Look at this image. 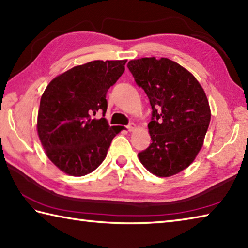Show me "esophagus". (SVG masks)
I'll list each match as a JSON object with an SVG mask.
<instances>
[{
    "mask_svg": "<svg viewBox=\"0 0 248 248\" xmlns=\"http://www.w3.org/2000/svg\"><path fill=\"white\" fill-rule=\"evenodd\" d=\"M126 128H127L129 132H133V130L136 128V124H134V123H129L127 126H126Z\"/></svg>",
    "mask_w": 248,
    "mask_h": 248,
    "instance_id": "esophagus-1",
    "label": "esophagus"
}]
</instances>
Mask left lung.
<instances>
[{
	"label": "left lung",
	"instance_id": "1",
	"mask_svg": "<svg viewBox=\"0 0 248 248\" xmlns=\"http://www.w3.org/2000/svg\"><path fill=\"white\" fill-rule=\"evenodd\" d=\"M127 67L152 108V142L139 160L155 176L178 174L197 157L211 122L205 92L193 74L168 58L135 59Z\"/></svg>",
	"mask_w": 248,
	"mask_h": 248
}]
</instances>
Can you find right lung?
<instances>
[{
  "label": "right lung",
  "instance_id": "right-lung-1",
  "mask_svg": "<svg viewBox=\"0 0 248 248\" xmlns=\"http://www.w3.org/2000/svg\"><path fill=\"white\" fill-rule=\"evenodd\" d=\"M127 60H94L73 67L51 81L41 97L37 134L49 160L70 176H85L107 156L119 126L105 118L107 92L125 70Z\"/></svg>",
  "mask_w": 248,
  "mask_h": 248
}]
</instances>
